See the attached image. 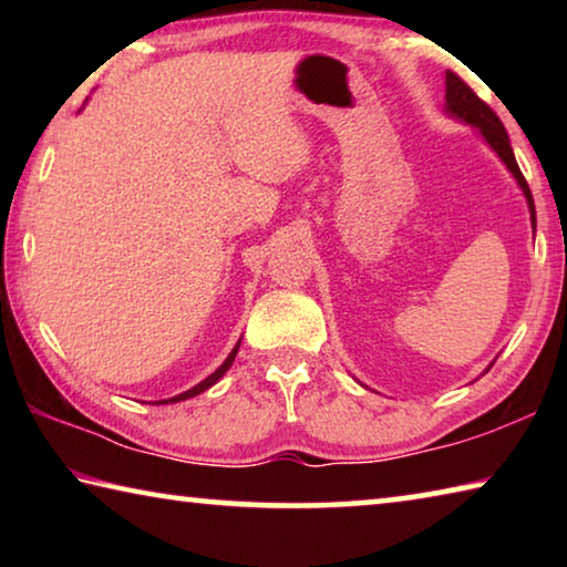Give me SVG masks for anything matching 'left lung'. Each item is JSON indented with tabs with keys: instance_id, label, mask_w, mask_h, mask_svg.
I'll use <instances>...</instances> for the list:
<instances>
[{
	"instance_id": "left-lung-1",
	"label": "left lung",
	"mask_w": 567,
	"mask_h": 567,
	"mask_svg": "<svg viewBox=\"0 0 567 567\" xmlns=\"http://www.w3.org/2000/svg\"><path fill=\"white\" fill-rule=\"evenodd\" d=\"M445 114H450V117L457 122L470 124V127H475L480 132V137L485 140V145L491 147L497 157H501L507 172L515 177L517 187L523 189L527 209H530L533 233H535V203H533L530 187H527L523 172H520V167H517L511 140H507V132L503 127L501 117H497V114L487 107V104L480 100L477 94L470 90L455 72H450V70L445 72Z\"/></svg>"
}]
</instances>
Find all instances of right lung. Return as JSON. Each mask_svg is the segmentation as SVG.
<instances>
[{
	"label": "right lung",
	"instance_id": "add662e5",
	"mask_svg": "<svg viewBox=\"0 0 567 567\" xmlns=\"http://www.w3.org/2000/svg\"><path fill=\"white\" fill-rule=\"evenodd\" d=\"M239 342L243 340H237V344L233 348V352L227 354V360L219 364V368L213 372V375H207L203 382H197L195 388H189V390H185V392H179V395H175V398H167V400H159L157 405H169V402H182V400H189V398H195V395H199V392H205V390H209L215 385L217 380H223L225 378V372L233 368V362H235V358H237V350H239Z\"/></svg>",
	"mask_w": 567,
	"mask_h": 567
}]
</instances>
